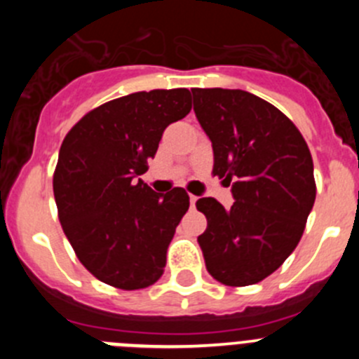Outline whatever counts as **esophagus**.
I'll list each match as a JSON object with an SVG mask.
<instances>
[{"label": "esophagus", "mask_w": 359, "mask_h": 359, "mask_svg": "<svg viewBox=\"0 0 359 359\" xmlns=\"http://www.w3.org/2000/svg\"><path fill=\"white\" fill-rule=\"evenodd\" d=\"M196 201H198V196H192V194H190V207L194 208V207H196Z\"/></svg>", "instance_id": "34e87169"}]
</instances>
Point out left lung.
<instances>
[{
    "instance_id": "1",
    "label": "left lung",
    "mask_w": 359,
    "mask_h": 359,
    "mask_svg": "<svg viewBox=\"0 0 359 359\" xmlns=\"http://www.w3.org/2000/svg\"><path fill=\"white\" fill-rule=\"evenodd\" d=\"M194 111L214 149L212 174L231 183L233 205L201 198L198 237L208 273L224 286L264 280L297 248L315 205L313 158L280 109L243 90L194 88Z\"/></svg>"
}]
</instances>
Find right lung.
<instances>
[{"label":"right lung","instance_id":"add662e5","mask_svg":"<svg viewBox=\"0 0 359 359\" xmlns=\"http://www.w3.org/2000/svg\"><path fill=\"white\" fill-rule=\"evenodd\" d=\"M190 109L187 88L138 91L86 113L62 140L53 172L59 221L104 284L144 290L163 273L189 194L182 187L158 194L136 177L147 172L165 128Z\"/></svg>","mask_w":359,"mask_h":359}]
</instances>
